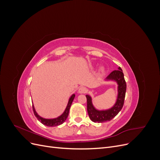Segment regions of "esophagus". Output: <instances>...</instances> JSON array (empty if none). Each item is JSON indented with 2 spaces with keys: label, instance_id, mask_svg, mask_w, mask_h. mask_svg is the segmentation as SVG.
Here are the masks:
<instances>
[{
  "label": "esophagus",
  "instance_id": "34e87169",
  "mask_svg": "<svg viewBox=\"0 0 160 160\" xmlns=\"http://www.w3.org/2000/svg\"><path fill=\"white\" fill-rule=\"evenodd\" d=\"M87 92V89L85 88V87H81V88L78 90V93L80 94L82 93H85Z\"/></svg>",
  "mask_w": 160,
  "mask_h": 160
}]
</instances>
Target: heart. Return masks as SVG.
Returning a JSON list of instances; mask_svg holds the SVG:
<instances>
[{
	"label": "heart",
	"mask_w": 160,
	"mask_h": 160,
	"mask_svg": "<svg viewBox=\"0 0 160 160\" xmlns=\"http://www.w3.org/2000/svg\"><path fill=\"white\" fill-rule=\"evenodd\" d=\"M99 70H100L101 71H104V67H101L100 68H99Z\"/></svg>",
	"instance_id": "1"
}]
</instances>
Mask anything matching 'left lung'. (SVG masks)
Masks as SVG:
<instances>
[{
  "instance_id": "8db88e82",
  "label": "left lung",
  "mask_w": 160,
  "mask_h": 160,
  "mask_svg": "<svg viewBox=\"0 0 160 160\" xmlns=\"http://www.w3.org/2000/svg\"><path fill=\"white\" fill-rule=\"evenodd\" d=\"M105 81L115 82L118 85V95L115 104L108 109H98L93 104L92 98L89 95H86L88 101V112L90 119L93 122L103 123L108 122L115 118L122 110L126 92V83L124 79V75L121 67L118 70H115L106 77Z\"/></svg>"
}]
</instances>
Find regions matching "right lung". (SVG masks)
I'll list each match as a JSON object with an SVG mask.
<instances>
[{"label":"right lung","instance_id":"obj_1","mask_svg":"<svg viewBox=\"0 0 160 160\" xmlns=\"http://www.w3.org/2000/svg\"><path fill=\"white\" fill-rule=\"evenodd\" d=\"M75 95L74 93L70 97L69 99V101H68V103H67V107H66L65 111H63V113H62L61 115H59V117H57L56 118L46 119L44 118H42L41 116H40L37 113L35 107H34V105L32 104V109H33L34 114H35V117L37 118V119L41 123L46 125V126L55 127V126H57V125H61L62 123H63L65 122L67 117H68L71 105L72 103V101H73V99L75 98Z\"/></svg>","mask_w":160,"mask_h":160}]
</instances>
